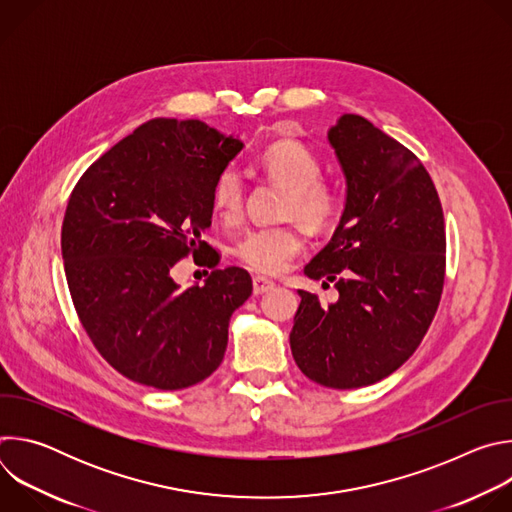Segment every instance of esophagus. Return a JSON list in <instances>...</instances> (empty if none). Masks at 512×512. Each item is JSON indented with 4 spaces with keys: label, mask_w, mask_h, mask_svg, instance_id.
<instances>
[{
    "label": "esophagus",
    "mask_w": 512,
    "mask_h": 512,
    "mask_svg": "<svg viewBox=\"0 0 512 512\" xmlns=\"http://www.w3.org/2000/svg\"><path fill=\"white\" fill-rule=\"evenodd\" d=\"M273 281L271 279H265V277H253V294L255 296H263V294H267L269 289H273Z\"/></svg>",
    "instance_id": "1"
}]
</instances>
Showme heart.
<instances>
[{
    "instance_id": "b5f03b06",
    "label": "heart",
    "mask_w": 512,
    "mask_h": 512,
    "mask_svg": "<svg viewBox=\"0 0 512 512\" xmlns=\"http://www.w3.org/2000/svg\"><path fill=\"white\" fill-rule=\"evenodd\" d=\"M259 164L265 174L287 188L283 214L308 229H324L338 210L336 190L320 178L318 156L296 139H279L263 150ZM245 184L237 168H227L212 186V206L227 223L237 221L243 212ZM304 247L296 227H267L245 233L235 243L239 261L255 273L277 275L289 267Z\"/></svg>"
}]
</instances>
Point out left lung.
Listing matches in <instances>:
<instances>
[{"label": "left lung", "mask_w": 512, "mask_h": 512, "mask_svg": "<svg viewBox=\"0 0 512 512\" xmlns=\"http://www.w3.org/2000/svg\"><path fill=\"white\" fill-rule=\"evenodd\" d=\"M328 141L346 178V202L330 243L304 273L336 279L338 302L322 304L300 289L289 346L308 379L358 389L401 367L440 306L444 212L417 156L369 119L344 113Z\"/></svg>", "instance_id": "8db88e82"}]
</instances>
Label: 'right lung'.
<instances>
[{
    "label": "right lung",
    "instance_id": "add662e5",
    "mask_svg": "<svg viewBox=\"0 0 512 512\" xmlns=\"http://www.w3.org/2000/svg\"><path fill=\"white\" fill-rule=\"evenodd\" d=\"M245 148L198 119H152L103 154L70 194L62 259L72 304L95 348L133 383L178 391L223 362L245 269H215L180 290L173 265L210 250L212 186Z\"/></svg>",
    "mask_w": 512,
    "mask_h": 512
}]
</instances>
